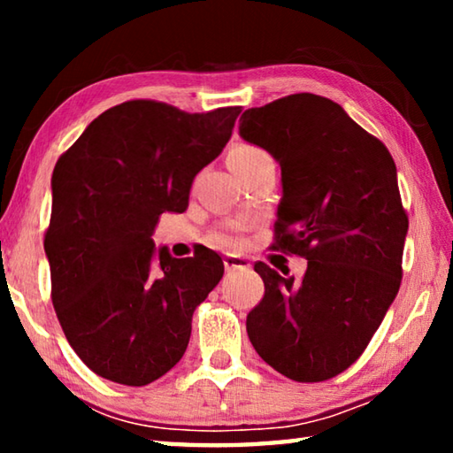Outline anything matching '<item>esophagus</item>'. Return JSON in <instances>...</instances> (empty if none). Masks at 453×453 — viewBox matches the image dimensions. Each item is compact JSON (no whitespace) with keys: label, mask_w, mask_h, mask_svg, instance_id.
<instances>
[{"label":"esophagus","mask_w":453,"mask_h":453,"mask_svg":"<svg viewBox=\"0 0 453 453\" xmlns=\"http://www.w3.org/2000/svg\"><path fill=\"white\" fill-rule=\"evenodd\" d=\"M224 265H226V272L232 273V272H240V270H250L251 264L250 259L245 256H237V254H229L224 257Z\"/></svg>","instance_id":"34e87169"}]
</instances>
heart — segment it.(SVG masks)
Returning a JSON list of instances; mask_svg holds the SVG:
<instances>
[{
    "label": "heart",
    "mask_w": 453,
    "mask_h": 453,
    "mask_svg": "<svg viewBox=\"0 0 453 453\" xmlns=\"http://www.w3.org/2000/svg\"><path fill=\"white\" fill-rule=\"evenodd\" d=\"M262 157H267V153L264 150L256 148V145H248V143L235 145V148L229 151V164H250ZM235 242H237V234L234 227L226 229V232H219L216 235V243L224 245V248H232Z\"/></svg>",
    "instance_id": "obj_1"
}]
</instances>
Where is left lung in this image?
Returning a JSON list of instances; mask_svg holds the SVG:
<instances>
[{
	"label": "left lung",
	"mask_w": 453,
	"mask_h": 453,
	"mask_svg": "<svg viewBox=\"0 0 453 453\" xmlns=\"http://www.w3.org/2000/svg\"><path fill=\"white\" fill-rule=\"evenodd\" d=\"M240 135L280 164L278 248L308 259L302 281L256 264L265 294L248 313L250 342L289 380H329L362 356L400 289L408 216L395 164L313 94L245 110Z\"/></svg>",
	"instance_id": "left-lung-1"
}]
</instances>
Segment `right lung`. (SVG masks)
<instances>
[{
	"mask_svg": "<svg viewBox=\"0 0 453 453\" xmlns=\"http://www.w3.org/2000/svg\"><path fill=\"white\" fill-rule=\"evenodd\" d=\"M240 111L134 99L96 118L58 159L43 242L51 302L102 378L148 386L186 354L191 316L224 262L203 245L178 259L151 235L162 213L188 210L194 178L224 151Z\"/></svg>",
	"mask_w": 453,
	"mask_h": 453,
	"instance_id": "1",
	"label": "right lung"
}]
</instances>
